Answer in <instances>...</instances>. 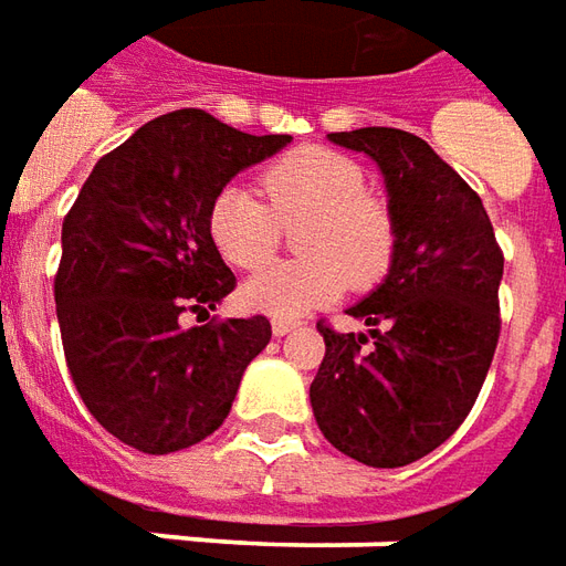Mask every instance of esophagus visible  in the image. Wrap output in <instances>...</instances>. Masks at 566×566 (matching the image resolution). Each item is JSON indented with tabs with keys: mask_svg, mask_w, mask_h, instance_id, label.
I'll return each mask as SVG.
<instances>
[{
	"mask_svg": "<svg viewBox=\"0 0 566 566\" xmlns=\"http://www.w3.org/2000/svg\"><path fill=\"white\" fill-rule=\"evenodd\" d=\"M294 328H297V325L287 322V318H275V322H272V334H275V337H284V334H291Z\"/></svg>",
	"mask_w": 566,
	"mask_h": 566,
	"instance_id": "34e87169",
	"label": "esophagus"
}]
</instances>
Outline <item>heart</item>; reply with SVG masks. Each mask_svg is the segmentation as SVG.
I'll return each mask as SVG.
<instances>
[{
	"mask_svg": "<svg viewBox=\"0 0 566 566\" xmlns=\"http://www.w3.org/2000/svg\"><path fill=\"white\" fill-rule=\"evenodd\" d=\"M266 201L248 186L219 191L207 229L219 256L238 269H256L279 251L282 226L297 229L300 260L256 272L241 287L253 313L297 318L344 294L347 284L368 287L394 260V219L365 195L363 167L328 148H297L263 172Z\"/></svg>",
	"mask_w": 566,
	"mask_h": 566,
	"instance_id": "1",
	"label": "heart"
}]
</instances>
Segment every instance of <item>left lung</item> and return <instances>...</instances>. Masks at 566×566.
I'll return each instance as SVG.
<instances>
[{"label": "left lung", "instance_id": "1", "mask_svg": "<svg viewBox=\"0 0 566 566\" xmlns=\"http://www.w3.org/2000/svg\"><path fill=\"white\" fill-rule=\"evenodd\" d=\"M328 142L378 164L394 219L384 282L349 306L368 334L318 325L310 402L325 440L368 468H402L468 418L499 344L502 251L483 201L424 138L365 126Z\"/></svg>", "mask_w": 566, "mask_h": 566}]
</instances>
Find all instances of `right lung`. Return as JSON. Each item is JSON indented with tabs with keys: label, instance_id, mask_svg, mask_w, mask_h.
<instances>
[{
	"label": "right lung",
	"instance_id": "add662e5",
	"mask_svg": "<svg viewBox=\"0 0 566 566\" xmlns=\"http://www.w3.org/2000/svg\"><path fill=\"white\" fill-rule=\"evenodd\" d=\"M207 111L154 117L105 154L61 226L55 303L67 368L95 421L167 455L229 418L244 368L266 349V315L182 328L234 287L207 229L241 170L287 148Z\"/></svg>",
	"mask_w": 566,
	"mask_h": 566
}]
</instances>
